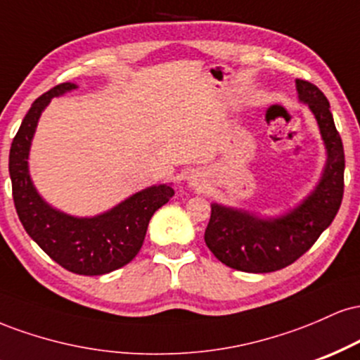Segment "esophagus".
I'll return each instance as SVG.
<instances>
[{"mask_svg": "<svg viewBox=\"0 0 360 360\" xmlns=\"http://www.w3.org/2000/svg\"><path fill=\"white\" fill-rule=\"evenodd\" d=\"M189 184L196 186V188H200V186H201V179H200V177H198V176L191 174V176H189Z\"/></svg>", "mask_w": 360, "mask_h": 360, "instance_id": "esophagus-1", "label": "esophagus"}]
</instances>
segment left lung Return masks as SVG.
Instances as JSON below:
<instances>
[{
	"label": "left lung",
	"instance_id": "left-lung-1",
	"mask_svg": "<svg viewBox=\"0 0 360 360\" xmlns=\"http://www.w3.org/2000/svg\"><path fill=\"white\" fill-rule=\"evenodd\" d=\"M296 89L320 127L328 154L325 172L315 191L284 217L262 220L247 212L212 205L205 242L214 257L232 269L255 274L284 269L311 249L342 205L345 155L330 103L308 81L296 79Z\"/></svg>",
	"mask_w": 360,
	"mask_h": 360
}]
</instances>
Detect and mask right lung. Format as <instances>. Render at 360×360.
<instances>
[{
    "mask_svg": "<svg viewBox=\"0 0 360 360\" xmlns=\"http://www.w3.org/2000/svg\"><path fill=\"white\" fill-rule=\"evenodd\" d=\"M76 88L62 82L37 98L25 115L10 148V177L16 213L23 229L52 260L82 276L120 269L139 254L152 214L174 194L167 184L152 186L94 218H76L49 206L32 184L28 150L37 122L53 96Z\"/></svg>",
    "mask_w": 360,
    "mask_h": 360,
    "instance_id": "right-lung-1",
    "label": "right lung"
}]
</instances>
